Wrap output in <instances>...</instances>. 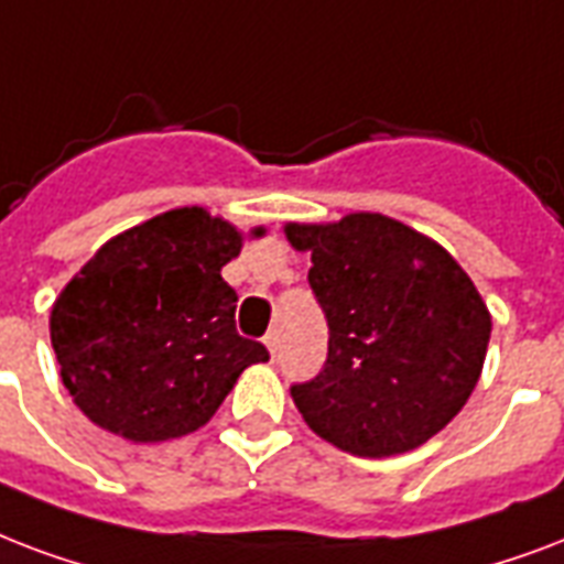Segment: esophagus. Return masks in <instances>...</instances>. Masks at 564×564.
I'll return each instance as SVG.
<instances>
[{"instance_id": "34e87169", "label": "esophagus", "mask_w": 564, "mask_h": 564, "mask_svg": "<svg viewBox=\"0 0 564 564\" xmlns=\"http://www.w3.org/2000/svg\"><path fill=\"white\" fill-rule=\"evenodd\" d=\"M264 347H268L270 359H276V352H279V332L276 329L264 335Z\"/></svg>"}]
</instances>
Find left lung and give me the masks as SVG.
<instances>
[{
	"label": "left lung",
	"mask_w": 564,
	"mask_h": 564,
	"mask_svg": "<svg viewBox=\"0 0 564 564\" xmlns=\"http://www.w3.org/2000/svg\"><path fill=\"white\" fill-rule=\"evenodd\" d=\"M312 252V285L329 323L326 368L291 388L314 435L352 456L421 447L468 403L482 373L491 314L438 241L377 212L285 223Z\"/></svg>",
	"instance_id": "1"
}]
</instances>
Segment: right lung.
Returning <instances> with one entry per match:
<instances>
[{
	"instance_id": "add662e5",
	"label": "right lung",
	"mask_w": 564,
	"mask_h": 564,
	"mask_svg": "<svg viewBox=\"0 0 564 564\" xmlns=\"http://www.w3.org/2000/svg\"><path fill=\"white\" fill-rule=\"evenodd\" d=\"M243 241L199 205L170 208L105 241L69 279L50 338L87 421L134 444L182 438L212 421L243 370L268 361L235 329L238 294L220 276Z\"/></svg>"
}]
</instances>
